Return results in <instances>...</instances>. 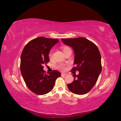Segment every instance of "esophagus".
Masks as SVG:
<instances>
[{
	"mask_svg": "<svg viewBox=\"0 0 121 121\" xmlns=\"http://www.w3.org/2000/svg\"><path fill=\"white\" fill-rule=\"evenodd\" d=\"M61 76H66V75H67V73H61Z\"/></svg>",
	"mask_w": 121,
	"mask_h": 121,
	"instance_id": "34e87169",
	"label": "esophagus"
}]
</instances>
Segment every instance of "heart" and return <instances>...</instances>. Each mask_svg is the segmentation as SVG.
Listing matches in <instances>:
<instances>
[{
    "label": "heart",
    "instance_id": "obj_1",
    "mask_svg": "<svg viewBox=\"0 0 121 121\" xmlns=\"http://www.w3.org/2000/svg\"><path fill=\"white\" fill-rule=\"evenodd\" d=\"M63 52L65 54L67 52H68L69 51H72L71 48L69 46H65L63 47ZM53 56V50H52L49 53V56L50 58H52ZM57 68L59 69H60V70H64L65 69V67L64 66V65L63 64H60V65H57Z\"/></svg>",
    "mask_w": 121,
    "mask_h": 121
}]
</instances>
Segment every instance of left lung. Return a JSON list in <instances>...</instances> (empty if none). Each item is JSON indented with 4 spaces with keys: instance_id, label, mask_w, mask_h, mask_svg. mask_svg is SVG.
<instances>
[{
    "instance_id": "left-lung-1",
    "label": "left lung",
    "mask_w": 121,
    "mask_h": 121,
    "mask_svg": "<svg viewBox=\"0 0 121 121\" xmlns=\"http://www.w3.org/2000/svg\"><path fill=\"white\" fill-rule=\"evenodd\" d=\"M65 44L74 50V64L72 70L78 71V75L73 74L74 81L68 84L72 92L78 95L88 93L96 83L101 72V55L96 45L85 38L61 39Z\"/></svg>"
}]
</instances>
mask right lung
I'll list each match as a JSON object with an SVG mask.
<instances>
[{"label":"right lung","instance_id":"1","mask_svg":"<svg viewBox=\"0 0 121 121\" xmlns=\"http://www.w3.org/2000/svg\"><path fill=\"white\" fill-rule=\"evenodd\" d=\"M58 42L57 39L39 37L29 41L21 54L20 69L24 81L33 92L44 95L54 87L61 74L56 70L45 74L43 65L49 61L50 49Z\"/></svg>","mask_w":121,"mask_h":121}]
</instances>
